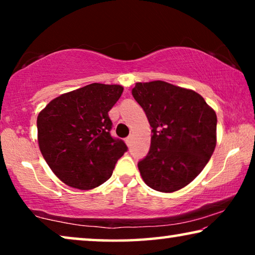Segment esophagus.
Returning a JSON list of instances; mask_svg holds the SVG:
<instances>
[{"instance_id": "esophagus-1", "label": "esophagus", "mask_w": 255, "mask_h": 255, "mask_svg": "<svg viewBox=\"0 0 255 255\" xmlns=\"http://www.w3.org/2000/svg\"><path fill=\"white\" fill-rule=\"evenodd\" d=\"M125 142H127V144L130 146L131 145V142H132V135H128V137L125 139Z\"/></svg>"}]
</instances>
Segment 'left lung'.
I'll list each match as a JSON object with an SVG mask.
<instances>
[{
    "label": "left lung",
    "mask_w": 255,
    "mask_h": 255,
    "mask_svg": "<svg viewBox=\"0 0 255 255\" xmlns=\"http://www.w3.org/2000/svg\"><path fill=\"white\" fill-rule=\"evenodd\" d=\"M132 96L152 128L151 147L138 162L142 180L161 193L186 187L215 151L216 113L200 94L165 81L135 83Z\"/></svg>",
    "instance_id": "1"
}]
</instances>
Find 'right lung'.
Instances as JSON below:
<instances>
[{
    "label": "right lung",
    "instance_id": "add662e5",
    "mask_svg": "<svg viewBox=\"0 0 255 255\" xmlns=\"http://www.w3.org/2000/svg\"><path fill=\"white\" fill-rule=\"evenodd\" d=\"M123 87L92 83L52 100L37 118L38 142L45 161L62 182L88 190L110 179L128 151L110 134L109 113Z\"/></svg>",
    "mask_w": 255,
    "mask_h": 255
}]
</instances>
